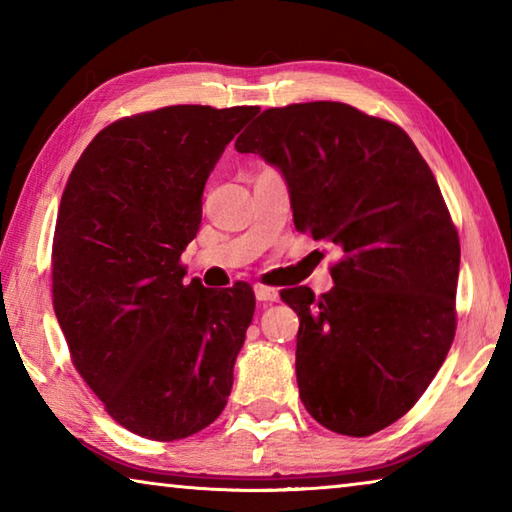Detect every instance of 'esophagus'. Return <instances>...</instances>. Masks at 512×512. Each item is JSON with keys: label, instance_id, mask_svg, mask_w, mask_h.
<instances>
[{"label": "esophagus", "instance_id": "obj_1", "mask_svg": "<svg viewBox=\"0 0 512 512\" xmlns=\"http://www.w3.org/2000/svg\"><path fill=\"white\" fill-rule=\"evenodd\" d=\"M255 296L259 302H275L280 298V293L273 287H266V284H255Z\"/></svg>", "mask_w": 512, "mask_h": 512}]
</instances>
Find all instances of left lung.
Wrapping results in <instances>:
<instances>
[{"label":"left lung","instance_id":"8db88e82","mask_svg":"<svg viewBox=\"0 0 512 512\" xmlns=\"http://www.w3.org/2000/svg\"><path fill=\"white\" fill-rule=\"evenodd\" d=\"M282 171L296 230L343 250L334 289L280 296L300 318L296 377L311 418L363 438L427 391L456 334L461 244L411 137L348 103L268 108L239 135Z\"/></svg>","mask_w":512,"mask_h":512}]
</instances>
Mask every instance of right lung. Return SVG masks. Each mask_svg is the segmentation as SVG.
I'll return each instance as SVG.
<instances>
[{"instance_id":"right-lung-1","label":"right lung","mask_w":512,"mask_h":512,"mask_svg":"<svg viewBox=\"0 0 512 512\" xmlns=\"http://www.w3.org/2000/svg\"><path fill=\"white\" fill-rule=\"evenodd\" d=\"M257 106H167L121 117L69 173L51 293L74 368L121 427L180 440L219 418L255 314L239 282L185 284L205 180Z\"/></svg>"}]
</instances>
